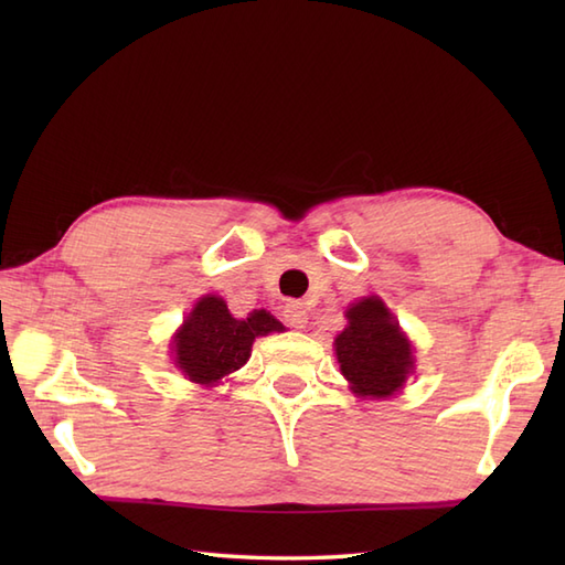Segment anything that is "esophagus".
Segmentation results:
<instances>
[{"mask_svg": "<svg viewBox=\"0 0 565 565\" xmlns=\"http://www.w3.org/2000/svg\"><path fill=\"white\" fill-rule=\"evenodd\" d=\"M284 322L289 328H296V330L306 328V322H308L306 306L301 301H289V303H286L284 306Z\"/></svg>", "mask_w": 565, "mask_h": 565, "instance_id": "34e87169", "label": "esophagus"}]
</instances>
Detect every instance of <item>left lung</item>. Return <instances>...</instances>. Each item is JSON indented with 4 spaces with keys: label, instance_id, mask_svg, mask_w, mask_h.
Here are the masks:
<instances>
[{
    "label": "left lung",
    "instance_id": "1",
    "mask_svg": "<svg viewBox=\"0 0 565 565\" xmlns=\"http://www.w3.org/2000/svg\"><path fill=\"white\" fill-rule=\"evenodd\" d=\"M342 376L362 398H391L415 369L413 344L379 296L347 308V328L334 338Z\"/></svg>",
    "mask_w": 565,
    "mask_h": 565
}]
</instances>
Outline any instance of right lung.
I'll return each instance as SVG.
<instances>
[{"instance_id":"add662e5","label":"right lung","mask_w":565,"mask_h":565,"mask_svg":"<svg viewBox=\"0 0 565 565\" xmlns=\"http://www.w3.org/2000/svg\"><path fill=\"white\" fill-rule=\"evenodd\" d=\"M269 332H284V326L267 310H252L245 320H237L221 296L209 294L196 301L184 326L174 332V364L189 381L215 386L245 366L252 342Z\"/></svg>"}]
</instances>
